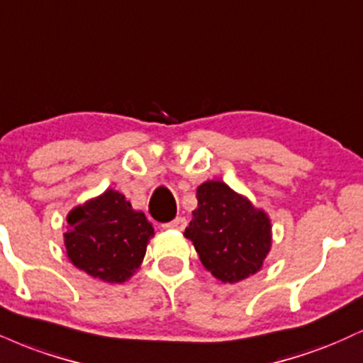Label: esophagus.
<instances>
[{
	"instance_id": "34e87169",
	"label": "esophagus",
	"mask_w": 363,
	"mask_h": 363,
	"mask_svg": "<svg viewBox=\"0 0 363 363\" xmlns=\"http://www.w3.org/2000/svg\"><path fill=\"white\" fill-rule=\"evenodd\" d=\"M186 225H187V221H186V218H182V216H177L176 220H172L170 221V223H165L164 225V228H170V230H184L186 228Z\"/></svg>"
}]
</instances>
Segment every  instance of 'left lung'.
Returning <instances> with one entry per match:
<instances>
[{
  "instance_id": "1",
  "label": "left lung",
  "mask_w": 363,
  "mask_h": 363,
  "mask_svg": "<svg viewBox=\"0 0 363 363\" xmlns=\"http://www.w3.org/2000/svg\"><path fill=\"white\" fill-rule=\"evenodd\" d=\"M196 198L198 208L184 237L193 242L204 269L225 284L259 272L272 247L267 213L223 181L203 182Z\"/></svg>"
}]
</instances>
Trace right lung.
<instances>
[{"label": "right lung", "instance_id": "add662e5", "mask_svg": "<svg viewBox=\"0 0 363 363\" xmlns=\"http://www.w3.org/2000/svg\"><path fill=\"white\" fill-rule=\"evenodd\" d=\"M154 226L120 191L108 189L71 209L64 245L67 259L103 282L128 281L142 265Z\"/></svg>", "mask_w": 363, "mask_h": 363}]
</instances>
